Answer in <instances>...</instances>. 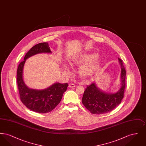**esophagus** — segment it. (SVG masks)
<instances>
[{
	"label": "esophagus",
	"mask_w": 146,
	"mask_h": 146,
	"mask_svg": "<svg viewBox=\"0 0 146 146\" xmlns=\"http://www.w3.org/2000/svg\"><path fill=\"white\" fill-rule=\"evenodd\" d=\"M69 88H74V87H76V85L75 84H74L70 83L69 84Z\"/></svg>",
	"instance_id": "1"
}]
</instances>
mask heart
Listing matches in <instances>:
<instances>
[{
	"mask_svg": "<svg viewBox=\"0 0 146 146\" xmlns=\"http://www.w3.org/2000/svg\"><path fill=\"white\" fill-rule=\"evenodd\" d=\"M99 55L96 52L84 53L76 56L73 59V62L76 65L82 64L79 68V74L84 78L91 76L97 70L100 64V60L98 58ZM65 69L70 70L66 66Z\"/></svg>",
	"mask_w": 146,
	"mask_h": 146,
	"instance_id": "heart-1",
	"label": "heart"
}]
</instances>
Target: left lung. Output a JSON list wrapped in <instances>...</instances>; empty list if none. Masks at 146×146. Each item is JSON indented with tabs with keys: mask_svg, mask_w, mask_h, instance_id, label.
<instances>
[{
	"mask_svg": "<svg viewBox=\"0 0 146 146\" xmlns=\"http://www.w3.org/2000/svg\"><path fill=\"white\" fill-rule=\"evenodd\" d=\"M121 66V87L115 93H107L101 90L95 83L87 85L84 92L82 103L92 114H102L112 111L121 103L125 88L126 70L123 61L118 58Z\"/></svg>",
	"mask_w": 146,
	"mask_h": 146,
	"instance_id": "1",
	"label": "left lung"
}]
</instances>
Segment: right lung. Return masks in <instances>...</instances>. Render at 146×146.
Returning <instances> with one entry per match:
<instances>
[{"mask_svg":"<svg viewBox=\"0 0 146 146\" xmlns=\"http://www.w3.org/2000/svg\"><path fill=\"white\" fill-rule=\"evenodd\" d=\"M41 53H51L48 42L39 43L28 51L24 60L19 65L17 82L21 102L32 111L46 113L52 111L60 102L68 84L56 83L47 89L36 90L29 88L23 79V69L26 60L32 56Z\"/></svg>","mask_w":146,"mask_h":146,"instance_id":"right-lung-1","label":"right lung"}]
</instances>
